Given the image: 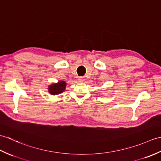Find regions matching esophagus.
Segmentation results:
<instances>
[{
    "mask_svg": "<svg viewBox=\"0 0 161 161\" xmlns=\"http://www.w3.org/2000/svg\"><path fill=\"white\" fill-rule=\"evenodd\" d=\"M84 78H82V77H79L78 78V81H80V82H82V81H84Z\"/></svg>",
    "mask_w": 161,
    "mask_h": 161,
    "instance_id": "esophagus-1",
    "label": "esophagus"
}]
</instances>
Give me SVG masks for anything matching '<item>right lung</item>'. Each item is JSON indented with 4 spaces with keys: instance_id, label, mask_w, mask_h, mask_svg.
Masks as SVG:
<instances>
[{
    "instance_id": "add662e5",
    "label": "right lung",
    "mask_w": 161,
    "mask_h": 161,
    "mask_svg": "<svg viewBox=\"0 0 161 161\" xmlns=\"http://www.w3.org/2000/svg\"><path fill=\"white\" fill-rule=\"evenodd\" d=\"M66 84L64 81H59L58 83L50 85L48 88V92L52 95H59L65 91Z\"/></svg>"
}]
</instances>
